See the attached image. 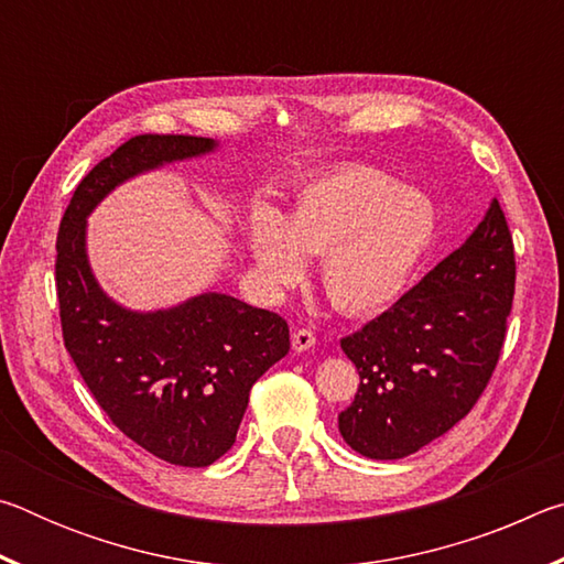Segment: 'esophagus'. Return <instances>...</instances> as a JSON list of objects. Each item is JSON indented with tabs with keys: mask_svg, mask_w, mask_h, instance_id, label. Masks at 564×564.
I'll use <instances>...</instances> for the list:
<instances>
[{
	"mask_svg": "<svg viewBox=\"0 0 564 564\" xmlns=\"http://www.w3.org/2000/svg\"><path fill=\"white\" fill-rule=\"evenodd\" d=\"M291 346H293V350H295V352L311 350L313 346H316V336H313V333H311L308 328H299V330H293V336H291Z\"/></svg>",
	"mask_w": 564,
	"mask_h": 564,
	"instance_id": "34e87169",
	"label": "esophagus"
}]
</instances>
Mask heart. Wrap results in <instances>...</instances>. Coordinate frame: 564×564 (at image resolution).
<instances>
[{
  "mask_svg": "<svg viewBox=\"0 0 564 564\" xmlns=\"http://www.w3.org/2000/svg\"><path fill=\"white\" fill-rule=\"evenodd\" d=\"M437 214L423 191L400 188L378 169L330 171L299 188L289 216L256 204L248 248L263 283L281 291L321 256L323 291L343 313L393 305L431 251Z\"/></svg>",
  "mask_w": 564,
  "mask_h": 564,
  "instance_id": "obj_1",
  "label": "heart"
}]
</instances>
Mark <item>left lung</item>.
<instances>
[{
	"instance_id": "left-lung-1",
	"label": "left lung",
	"mask_w": 564,
	"mask_h": 564,
	"mask_svg": "<svg viewBox=\"0 0 564 564\" xmlns=\"http://www.w3.org/2000/svg\"><path fill=\"white\" fill-rule=\"evenodd\" d=\"M512 293V236L492 198L460 248L340 340L360 376L338 415L343 441L370 460H400L451 431L498 366Z\"/></svg>"
}]
</instances>
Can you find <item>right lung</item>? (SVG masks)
I'll list each match as a JSON object with an SVG mask.
<instances>
[{
    "instance_id": "1",
    "label": "right lung",
    "mask_w": 564,
    "mask_h": 564,
    "mask_svg": "<svg viewBox=\"0 0 564 564\" xmlns=\"http://www.w3.org/2000/svg\"><path fill=\"white\" fill-rule=\"evenodd\" d=\"M216 149L204 137L129 139L82 178L56 236L64 346L84 383L123 435L181 467L212 465L234 445L253 383L291 348L289 323L216 291L127 308L91 271L87 218L127 181Z\"/></svg>"
}]
</instances>
